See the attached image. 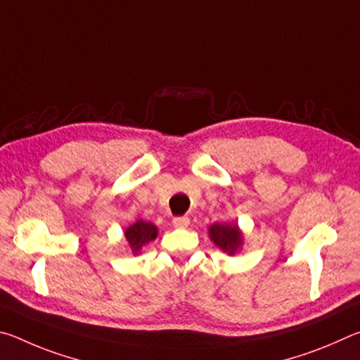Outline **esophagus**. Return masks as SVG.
Masks as SVG:
<instances>
[{"mask_svg":"<svg viewBox=\"0 0 360 360\" xmlns=\"http://www.w3.org/2000/svg\"><path fill=\"white\" fill-rule=\"evenodd\" d=\"M188 224H191V219L188 217H174L173 225L176 229H187Z\"/></svg>","mask_w":360,"mask_h":360,"instance_id":"esophagus-1","label":"esophagus"}]
</instances>
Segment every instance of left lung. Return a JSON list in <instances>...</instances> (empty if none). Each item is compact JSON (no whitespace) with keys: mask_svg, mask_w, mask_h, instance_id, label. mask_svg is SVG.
Here are the masks:
<instances>
[{"mask_svg":"<svg viewBox=\"0 0 360 360\" xmlns=\"http://www.w3.org/2000/svg\"><path fill=\"white\" fill-rule=\"evenodd\" d=\"M208 236L210 240L227 255H235L236 252H240L243 243H245V235H243L240 225L235 222H216L210 225Z\"/></svg>","mask_w":360,"mask_h":360,"instance_id":"8db88e82","label":"left lung"}]
</instances>
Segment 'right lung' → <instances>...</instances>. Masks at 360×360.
Listing matches in <instances>:
<instances>
[{
  "label": "right lung",
  "instance_id": "1",
  "mask_svg": "<svg viewBox=\"0 0 360 360\" xmlns=\"http://www.w3.org/2000/svg\"><path fill=\"white\" fill-rule=\"evenodd\" d=\"M157 235H158L157 225H154L149 221H143V219H139V221H136L135 224L129 225L124 231L127 251L131 252L133 255H138L146 245H149L150 241H154L157 238Z\"/></svg>",
  "mask_w": 360,
  "mask_h": 360
}]
</instances>
